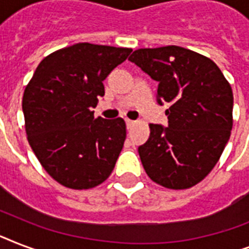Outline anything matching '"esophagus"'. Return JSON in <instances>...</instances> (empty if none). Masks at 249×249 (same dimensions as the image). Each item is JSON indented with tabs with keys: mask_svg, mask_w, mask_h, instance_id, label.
<instances>
[{
	"mask_svg": "<svg viewBox=\"0 0 249 249\" xmlns=\"http://www.w3.org/2000/svg\"><path fill=\"white\" fill-rule=\"evenodd\" d=\"M125 123H126V128H128V129H132L133 126L136 125V121L129 120V119H126V120H125Z\"/></svg>",
	"mask_w": 249,
	"mask_h": 249,
	"instance_id": "esophagus-1",
	"label": "esophagus"
}]
</instances>
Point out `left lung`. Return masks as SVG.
I'll use <instances>...</instances> for the list:
<instances>
[{
  "mask_svg": "<svg viewBox=\"0 0 249 249\" xmlns=\"http://www.w3.org/2000/svg\"><path fill=\"white\" fill-rule=\"evenodd\" d=\"M130 62L159 83L156 102L168 103V125L150 124L138 147L152 181L189 189L216 165L232 128V90L217 64L179 46L138 49Z\"/></svg>",
  "mask_w": 249,
  "mask_h": 249,
  "instance_id": "8db88e82",
  "label": "left lung"
}]
</instances>
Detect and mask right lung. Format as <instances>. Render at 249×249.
Returning a JSON list of instances; mask_svg holds the SVG:
<instances>
[{
    "instance_id": "1",
    "label": "right lung",
    "mask_w": 249,
    "mask_h": 249,
    "mask_svg": "<svg viewBox=\"0 0 249 249\" xmlns=\"http://www.w3.org/2000/svg\"><path fill=\"white\" fill-rule=\"evenodd\" d=\"M132 49L88 42L41 60L24 90L25 132L44 169L70 189H91L115 168L126 137L121 117H94L103 81Z\"/></svg>"
}]
</instances>
